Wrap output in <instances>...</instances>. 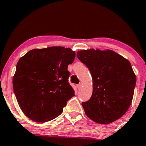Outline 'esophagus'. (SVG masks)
<instances>
[{
  "label": "esophagus",
  "mask_w": 146,
  "mask_h": 146,
  "mask_svg": "<svg viewBox=\"0 0 146 146\" xmlns=\"http://www.w3.org/2000/svg\"><path fill=\"white\" fill-rule=\"evenodd\" d=\"M82 86V83H79V84H78L77 85V86H78V89L81 88Z\"/></svg>",
  "instance_id": "34e87169"
}]
</instances>
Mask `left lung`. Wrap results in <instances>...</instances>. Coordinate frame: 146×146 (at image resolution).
I'll use <instances>...</instances> for the list:
<instances>
[{
    "label": "left lung",
    "mask_w": 146,
    "mask_h": 146,
    "mask_svg": "<svg viewBox=\"0 0 146 146\" xmlns=\"http://www.w3.org/2000/svg\"><path fill=\"white\" fill-rule=\"evenodd\" d=\"M77 56L93 80L91 98L82 103L86 115L99 124L123 116L132 103L136 81L130 62L109 49L79 50Z\"/></svg>",
    "instance_id": "left-lung-1"
}]
</instances>
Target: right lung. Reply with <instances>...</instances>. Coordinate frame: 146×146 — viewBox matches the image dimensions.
<instances>
[{
    "instance_id": "right-lung-1",
    "label": "right lung",
    "mask_w": 146,
    "mask_h": 146,
    "mask_svg": "<svg viewBox=\"0 0 146 146\" xmlns=\"http://www.w3.org/2000/svg\"><path fill=\"white\" fill-rule=\"evenodd\" d=\"M75 58L70 48H34L18 61L13 91L21 109L29 119L47 122L60 115L75 92L68 82L69 64Z\"/></svg>"
}]
</instances>
